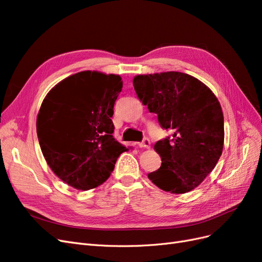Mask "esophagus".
<instances>
[{
    "label": "esophagus",
    "mask_w": 262,
    "mask_h": 262,
    "mask_svg": "<svg viewBox=\"0 0 262 262\" xmlns=\"http://www.w3.org/2000/svg\"><path fill=\"white\" fill-rule=\"evenodd\" d=\"M150 145V142H149V139L148 138H144L143 141L140 142L139 143V146L140 147H145V148H148Z\"/></svg>",
    "instance_id": "1"
}]
</instances>
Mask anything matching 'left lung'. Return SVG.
Returning <instances> with one entry per match:
<instances>
[{"label": "left lung", "instance_id": "1", "mask_svg": "<svg viewBox=\"0 0 262 262\" xmlns=\"http://www.w3.org/2000/svg\"><path fill=\"white\" fill-rule=\"evenodd\" d=\"M138 97L173 134L156 142L162 165L147 177L164 191L186 193L215 167L224 144V117L215 95L195 77L181 72L138 75Z\"/></svg>", "mask_w": 262, "mask_h": 262}]
</instances>
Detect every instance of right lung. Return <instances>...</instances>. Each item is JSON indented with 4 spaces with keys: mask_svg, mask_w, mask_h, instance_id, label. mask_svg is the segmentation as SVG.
I'll list each match as a JSON object with an SVG mask.
<instances>
[{
    "mask_svg": "<svg viewBox=\"0 0 262 262\" xmlns=\"http://www.w3.org/2000/svg\"><path fill=\"white\" fill-rule=\"evenodd\" d=\"M121 77L95 71L71 75L47 94L37 117V136L49 167L78 190L105 182L126 148L113 136L112 117Z\"/></svg>",
    "mask_w": 262,
    "mask_h": 262,
    "instance_id": "obj_1",
    "label": "right lung"
}]
</instances>
